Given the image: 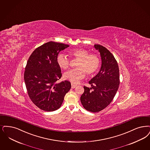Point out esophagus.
Returning a JSON list of instances; mask_svg holds the SVG:
<instances>
[{
    "mask_svg": "<svg viewBox=\"0 0 150 150\" xmlns=\"http://www.w3.org/2000/svg\"><path fill=\"white\" fill-rule=\"evenodd\" d=\"M76 85H75V84H71V88L72 89H74L75 88H76Z\"/></svg>",
    "mask_w": 150,
    "mask_h": 150,
    "instance_id": "34e87169",
    "label": "esophagus"
}]
</instances>
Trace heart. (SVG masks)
Instances as JSON below:
<instances>
[{"label": "heart", "mask_w": 150, "mask_h": 150, "mask_svg": "<svg viewBox=\"0 0 150 150\" xmlns=\"http://www.w3.org/2000/svg\"><path fill=\"white\" fill-rule=\"evenodd\" d=\"M72 58L79 60L78 69L71 70L64 74V79L74 84L83 79L86 73L88 75L94 74L100 66V59L96 54H89V51L83 48H75L69 51ZM58 66L62 70H67L70 66V60L66 55L59 54L56 59Z\"/></svg>", "instance_id": "b5f03b06"}]
</instances>
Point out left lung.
I'll return each mask as SVG.
<instances>
[{
  "label": "left lung",
  "instance_id": "left-lung-1",
  "mask_svg": "<svg viewBox=\"0 0 150 150\" xmlns=\"http://www.w3.org/2000/svg\"><path fill=\"white\" fill-rule=\"evenodd\" d=\"M100 52L102 65L99 72L89 81L91 87L84 86L80 101L86 110L96 113L106 108L113 99L120 85V71L114 56L107 48L94 45Z\"/></svg>",
  "mask_w": 150,
  "mask_h": 150
}]
</instances>
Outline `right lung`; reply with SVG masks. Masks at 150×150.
Wrapping results in <instances>:
<instances>
[{
    "label": "right lung",
    "mask_w": 150,
    "mask_h": 150,
    "mask_svg": "<svg viewBox=\"0 0 150 150\" xmlns=\"http://www.w3.org/2000/svg\"><path fill=\"white\" fill-rule=\"evenodd\" d=\"M68 47L62 43H46L36 48L27 62L24 79L28 94L43 110L52 112L60 108L71 88L67 80L56 83L62 76L56 59L60 51Z\"/></svg>",
    "instance_id": "1"
}]
</instances>
